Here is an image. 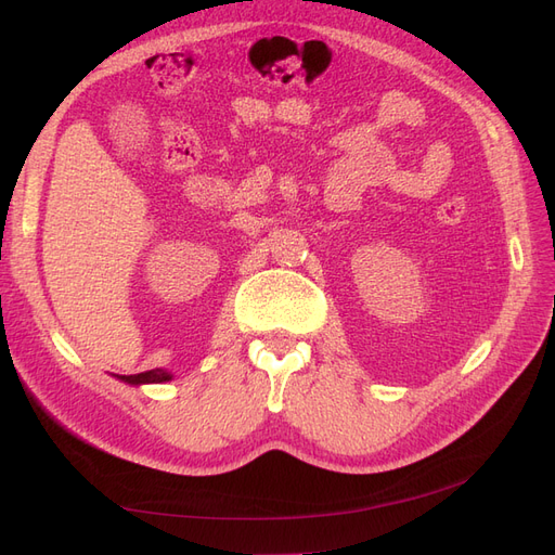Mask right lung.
<instances>
[{
  "instance_id": "obj_1",
  "label": "right lung",
  "mask_w": 555,
  "mask_h": 555,
  "mask_svg": "<svg viewBox=\"0 0 555 555\" xmlns=\"http://www.w3.org/2000/svg\"><path fill=\"white\" fill-rule=\"evenodd\" d=\"M122 382L127 384H162V382H169L173 379L171 373L162 371V367H157V371H147V373H139V375H117Z\"/></svg>"
}]
</instances>
